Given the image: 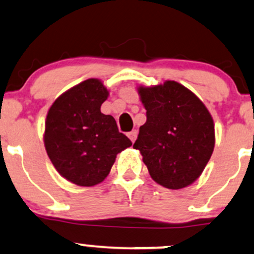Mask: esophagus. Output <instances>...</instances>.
Wrapping results in <instances>:
<instances>
[{
    "label": "esophagus",
    "instance_id": "esophagus-1",
    "mask_svg": "<svg viewBox=\"0 0 254 254\" xmlns=\"http://www.w3.org/2000/svg\"><path fill=\"white\" fill-rule=\"evenodd\" d=\"M127 137H129V138L131 139V142H135L136 141V138H137V130H132V131H130L129 133H127Z\"/></svg>",
    "mask_w": 254,
    "mask_h": 254
}]
</instances>
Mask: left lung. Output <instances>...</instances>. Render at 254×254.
<instances>
[{"label":"left lung","mask_w":254,"mask_h":254,"mask_svg":"<svg viewBox=\"0 0 254 254\" xmlns=\"http://www.w3.org/2000/svg\"><path fill=\"white\" fill-rule=\"evenodd\" d=\"M137 89L147 122L139 127L133 148L142 154L154 182L171 190L191 185L214 151L210 112L196 94L176 81Z\"/></svg>","instance_id":"8db88e82"}]
</instances>
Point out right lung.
Instances as JSON below:
<instances>
[{
	"mask_svg": "<svg viewBox=\"0 0 254 254\" xmlns=\"http://www.w3.org/2000/svg\"><path fill=\"white\" fill-rule=\"evenodd\" d=\"M109 90L88 78L61 94L49 109L44 144L52 165L68 182L94 186L109 176L117 154L131 147L115 118L101 113Z\"/></svg>",
	"mask_w": 254,
	"mask_h": 254,
	"instance_id": "add662e5",
	"label": "right lung"
}]
</instances>
